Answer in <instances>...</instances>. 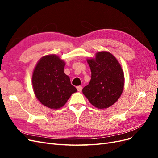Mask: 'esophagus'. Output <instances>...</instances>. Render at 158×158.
<instances>
[{"label":"esophagus","mask_w":158,"mask_h":158,"mask_svg":"<svg viewBox=\"0 0 158 158\" xmlns=\"http://www.w3.org/2000/svg\"><path fill=\"white\" fill-rule=\"evenodd\" d=\"M76 89H77V90L78 91V92H81V91H82V87L80 86V85H79V86L76 87Z\"/></svg>","instance_id":"34e87169"}]
</instances>
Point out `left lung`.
Masks as SVG:
<instances>
[{
  "label": "left lung",
  "mask_w": 158,
  "mask_h": 158,
  "mask_svg": "<svg viewBox=\"0 0 158 158\" xmlns=\"http://www.w3.org/2000/svg\"><path fill=\"white\" fill-rule=\"evenodd\" d=\"M92 77L82 92L90 103L98 109L111 106L120 98L125 76L117 59L107 51L98 52L95 59H87Z\"/></svg>",
  "instance_id": "1"
}]
</instances>
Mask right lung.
Wrapping results in <instances>:
<instances>
[{"label": "right lung", "instance_id": "add662e5", "mask_svg": "<svg viewBox=\"0 0 158 158\" xmlns=\"http://www.w3.org/2000/svg\"><path fill=\"white\" fill-rule=\"evenodd\" d=\"M64 61L55 55L43 56L32 75L33 92L44 106L57 109L64 106L76 88L64 73Z\"/></svg>", "mask_w": 158, "mask_h": 158}]
</instances>
